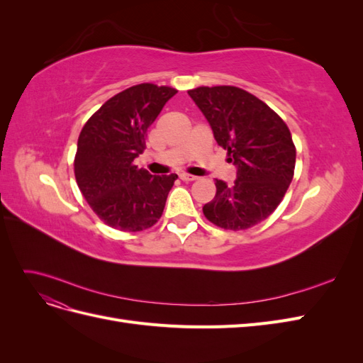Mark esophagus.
<instances>
[{
    "label": "esophagus",
    "mask_w": 363,
    "mask_h": 363,
    "mask_svg": "<svg viewBox=\"0 0 363 363\" xmlns=\"http://www.w3.org/2000/svg\"><path fill=\"white\" fill-rule=\"evenodd\" d=\"M180 179H182L183 182H186V183H189V182H195L199 177H195V175H192V174H182Z\"/></svg>",
    "instance_id": "1"
}]
</instances>
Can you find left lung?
Segmentation results:
<instances>
[{
  "label": "left lung",
  "instance_id": "obj_1",
  "mask_svg": "<svg viewBox=\"0 0 363 363\" xmlns=\"http://www.w3.org/2000/svg\"><path fill=\"white\" fill-rule=\"evenodd\" d=\"M188 94L238 168L232 186L215 182L216 195L204 204V216L233 232L262 223L281 203L294 177L296 150L286 123L236 86H200Z\"/></svg>",
  "mask_w": 363,
  "mask_h": 363
}]
</instances>
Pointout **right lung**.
Instances as JSON below:
<instances>
[{"instance_id": "1", "label": "right lung", "mask_w": 363, "mask_h": 363, "mask_svg": "<svg viewBox=\"0 0 363 363\" xmlns=\"http://www.w3.org/2000/svg\"><path fill=\"white\" fill-rule=\"evenodd\" d=\"M177 89L140 83L107 100L83 125L74 159L77 184L96 216L121 232L155 225L177 175H151L135 159L148 127Z\"/></svg>"}]
</instances>
